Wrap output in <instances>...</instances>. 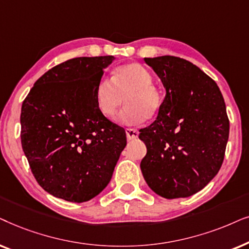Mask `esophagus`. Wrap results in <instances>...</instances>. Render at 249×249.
I'll return each mask as SVG.
<instances>
[{"instance_id":"obj_1","label":"esophagus","mask_w":249,"mask_h":249,"mask_svg":"<svg viewBox=\"0 0 249 249\" xmlns=\"http://www.w3.org/2000/svg\"><path fill=\"white\" fill-rule=\"evenodd\" d=\"M125 132H126L127 140H135L139 137V131L135 128H126Z\"/></svg>"}]
</instances>
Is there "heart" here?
Listing matches in <instances>:
<instances>
[{"mask_svg": "<svg viewBox=\"0 0 249 249\" xmlns=\"http://www.w3.org/2000/svg\"><path fill=\"white\" fill-rule=\"evenodd\" d=\"M154 76L140 64L119 66L112 71L111 79L102 78L95 89V104L102 116L111 118L123 102L127 106L119 112L117 121L126 125L144 122L157 114L161 106V95L152 84Z\"/></svg>", "mask_w": 249, "mask_h": 249, "instance_id": "heart-1", "label": "heart"}]
</instances>
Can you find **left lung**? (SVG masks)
Masks as SVG:
<instances>
[{
	"label": "left lung",
	"mask_w": 249,
	"mask_h": 249,
	"mask_svg": "<svg viewBox=\"0 0 249 249\" xmlns=\"http://www.w3.org/2000/svg\"><path fill=\"white\" fill-rule=\"evenodd\" d=\"M166 95L156 121L140 130L147 145L142 175L159 196H192L210 183L223 163L229 118L220 89L192 62L173 55L144 58Z\"/></svg>",
	"instance_id": "8db88e82"
}]
</instances>
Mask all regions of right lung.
Listing matches in <instances>:
<instances>
[{
    "label": "right lung",
    "instance_id": "1",
    "mask_svg": "<svg viewBox=\"0 0 249 249\" xmlns=\"http://www.w3.org/2000/svg\"><path fill=\"white\" fill-rule=\"evenodd\" d=\"M114 59L79 57L54 66L22 102V150L37 183L52 196L83 203L111 180L126 133L99 111L95 89Z\"/></svg>",
    "mask_w": 249,
    "mask_h": 249
}]
</instances>
